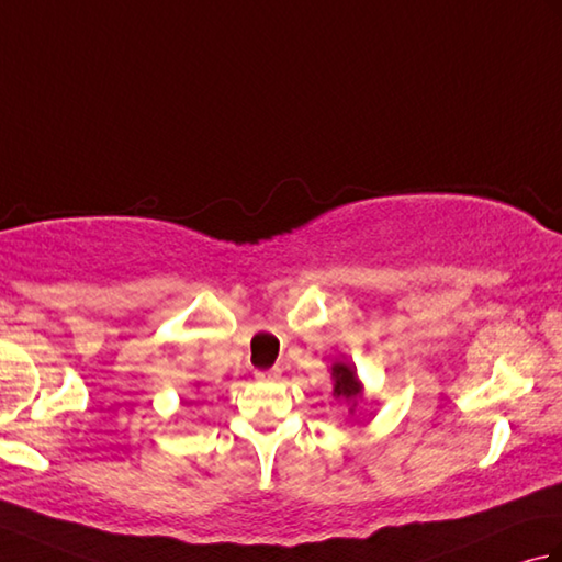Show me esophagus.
Returning <instances> with one entry per match:
<instances>
[{
	"mask_svg": "<svg viewBox=\"0 0 562 562\" xmlns=\"http://www.w3.org/2000/svg\"><path fill=\"white\" fill-rule=\"evenodd\" d=\"M280 374H282V369L280 367H272V369H266V372H256V379H260V381H274V379H280Z\"/></svg>",
	"mask_w": 562,
	"mask_h": 562,
	"instance_id": "esophagus-1",
	"label": "esophagus"
}]
</instances>
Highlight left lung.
Wrapping results in <instances>:
<instances>
[{"instance_id": "8db88e82", "label": "left lung", "mask_w": 562, "mask_h": 562, "mask_svg": "<svg viewBox=\"0 0 562 562\" xmlns=\"http://www.w3.org/2000/svg\"><path fill=\"white\" fill-rule=\"evenodd\" d=\"M333 379H336V396L342 398H357L360 396V381H357V374L348 364H333Z\"/></svg>"}]
</instances>
